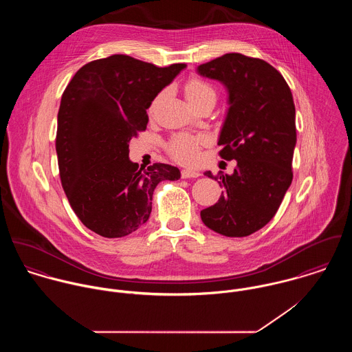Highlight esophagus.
I'll return each instance as SVG.
<instances>
[{
    "mask_svg": "<svg viewBox=\"0 0 352 352\" xmlns=\"http://www.w3.org/2000/svg\"><path fill=\"white\" fill-rule=\"evenodd\" d=\"M201 173L198 170H194V169H183L182 170V177L183 179H195V177H199Z\"/></svg>",
    "mask_w": 352,
    "mask_h": 352,
    "instance_id": "1",
    "label": "esophagus"
}]
</instances>
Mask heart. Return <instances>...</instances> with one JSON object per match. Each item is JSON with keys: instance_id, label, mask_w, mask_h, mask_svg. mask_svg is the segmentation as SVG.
I'll list each match as a JSON object with an SVG mask.
<instances>
[{"instance_id": "1", "label": "heart", "mask_w": 352, "mask_h": 352, "mask_svg": "<svg viewBox=\"0 0 352 352\" xmlns=\"http://www.w3.org/2000/svg\"><path fill=\"white\" fill-rule=\"evenodd\" d=\"M186 98L190 101V104H195L198 101L203 100L207 96L214 95V88L201 78H191L186 84ZM207 142V138L204 135H186L180 134L176 135L169 144L168 151L169 154L182 164H192L197 161L199 155V149Z\"/></svg>"}]
</instances>
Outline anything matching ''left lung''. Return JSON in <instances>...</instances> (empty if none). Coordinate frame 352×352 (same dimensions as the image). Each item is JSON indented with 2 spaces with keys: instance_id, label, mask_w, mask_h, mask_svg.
Segmentation results:
<instances>
[{
  "instance_id": "left-lung-1",
  "label": "left lung",
  "mask_w": 352,
  "mask_h": 352,
  "mask_svg": "<svg viewBox=\"0 0 352 352\" xmlns=\"http://www.w3.org/2000/svg\"><path fill=\"white\" fill-rule=\"evenodd\" d=\"M198 73L228 91L219 155L237 161L233 175L219 176L225 191L214 206L201 210V221L222 236L245 237L274 218L293 180L297 142L293 95L274 66L239 52L203 63ZM204 175L214 177L210 170Z\"/></svg>"
}]
</instances>
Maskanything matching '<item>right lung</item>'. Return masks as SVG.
Segmentation results:
<instances>
[{
  "label": "right lung",
  "mask_w": 352,
  "mask_h": 352,
  "mask_svg": "<svg viewBox=\"0 0 352 352\" xmlns=\"http://www.w3.org/2000/svg\"><path fill=\"white\" fill-rule=\"evenodd\" d=\"M186 67L115 54L84 65L62 95L55 140L60 183L80 221L102 237L141 228L157 184L180 179L168 164L140 168L129 158V142L146 130L151 101Z\"/></svg>",
  "instance_id": "right-lung-1"
}]
</instances>
